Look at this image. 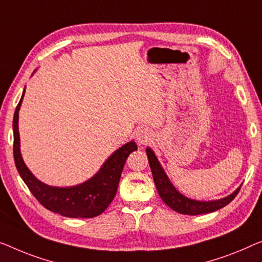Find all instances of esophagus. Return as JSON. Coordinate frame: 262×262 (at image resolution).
<instances>
[{"instance_id": "1", "label": "esophagus", "mask_w": 262, "mask_h": 262, "mask_svg": "<svg viewBox=\"0 0 262 262\" xmlns=\"http://www.w3.org/2000/svg\"><path fill=\"white\" fill-rule=\"evenodd\" d=\"M150 139H151V133L150 130H148L147 128H141V129L136 132V141H138L140 146L147 143Z\"/></svg>"}]
</instances>
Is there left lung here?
Listing matches in <instances>:
<instances>
[{
    "label": "left lung",
    "mask_w": 262,
    "mask_h": 262,
    "mask_svg": "<svg viewBox=\"0 0 262 262\" xmlns=\"http://www.w3.org/2000/svg\"><path fill=\"white\" fill-rule=\"evenodd\" d=\"M146 153L148 156L151 174H153V179L160 198L162 199L163 202H165L167 206L180 214H186V215H199V214L215 212V210L222 208V207L227 206L229 202L236 196L241 188L240 186L239 188H236L232 194H229L228 196L219 199V200L200 201L194 200V199H189L181 194L173 186V183L170 182L169 178L167 177L166 171L163 170L161 163L159 162L158 158H156L153 149L147 147Z\"/></svg>",
    "instance_id": "1"
}]
</instances>
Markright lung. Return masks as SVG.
Instances as JSON below:
<instances>
[{
    "mask_svg": "<svg viewBox=\"0 0 262 262\" xmlns=\"http://www.w3.org/2000/svg\"><path fill=\"white\" fill-rule=\"evenodd\" d=\"M26 89L16 107L13 120L14 160L19 177L40 204L50 212L67 217H94L100 215L114 199L126 160L132 151L138 149L134 141L124 143L116 149L101 166L99 171L87 181L76 186H48L35 178L23 161L19 149L18 112Z\"/></svg>",
    "mask_w": 262,
    "mask_h": 262,
    "instance_id": "obj_1",
    "label": "right lung"
}]
</instances>
